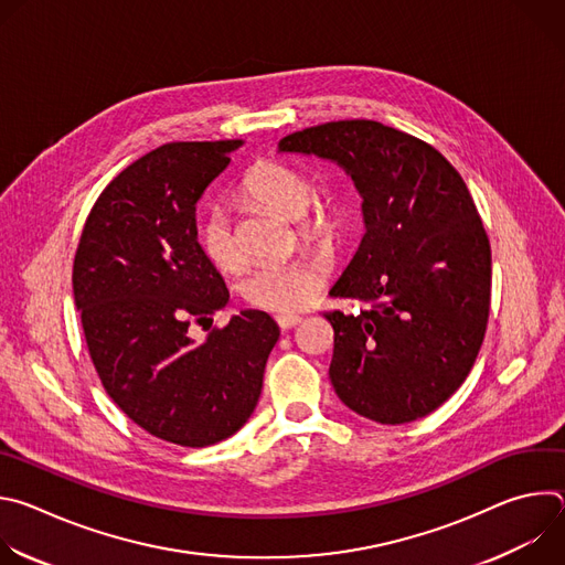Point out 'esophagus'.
<instances>
[{"instance_id":"esophagus-1","label":"esophagus","mask_w":565,"mask_h":565,"mask_svg":"<svg viewBox=\"0 0 565 565\" xmlns=\"http://www.w3.org/2000/svg\"><path fill=\"white\" fill-rule=\"evenodd\" d=\"M275 319H277V324H279V329H281V331H288V329L297 327L299 321H301V317H299V315H277Z\"/></svg>"}]
</instances>
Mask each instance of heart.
I'll return each mask as SVG.
<instances>
[{
	"label": "heart",
	"mask_w": 565,
	"mask_h": 565,
	"mask_svg": "<svg viewBox=\"0 0 565 565\" xmlns=\"http://www.w3.org/2000/svg\"><path fill=\"white\" fill-rule=\"evenodd\" d=\"M244 192L279 214L295 218L297 236L306 244H327L338 227V210L331 199L310 188L308 177L284 160L264 158L244 177ZM199 244L203 255L223 273L244 268V248L232 223V216L221 205H210L199 221ZM329 264L321 255L303 253L284 264H264L255 268L241 292L244 299L275 315H292L324 286Z\"/></svg>",
	"instance_id": "1"
}]
</instances>
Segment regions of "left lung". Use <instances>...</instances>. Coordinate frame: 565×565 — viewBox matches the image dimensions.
Wrapping results in <instances>:
<instances>
[{
  "instance_id": "8db88e82",
  "label": "left lung",
  "mask_w": 565,
  "mask_h": 565,
  "mask_svg": "<svg viewBox=\"0 0 565 565\" xmlns=\"http://www.w3.org/2000/svg\"><path fill=\"white\" fill-rule=\"evenodd\" d=\"M279 151L335 160L364 199L366 232L331 297L369 306L324 312L335 393L382 425L429 416L469 375L490 317V238L462 177L429 142L375 120L308 127Z\"/></svg>"
}]
</instances>
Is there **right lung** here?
<instances>
[{
  "mask_svg": "<svg viewBox=\"0 0 565 565\" xmlns=\"http://www.w3.org/2000/svg\"><path fill=\"white\" fill-rule=\"evenodd\" d=\"M244 140L168 142L94 203L73 259V297L96 373L147 434L207 447L257 407L279 327L241 310L194 344L188 329L227 303L196 236V201Z\"/></svg>",
  "mask_w": 565,
  "mask_h": 565,
  "instance_id": "add662e5",
  "label": "right lung"
}]
</instances>
